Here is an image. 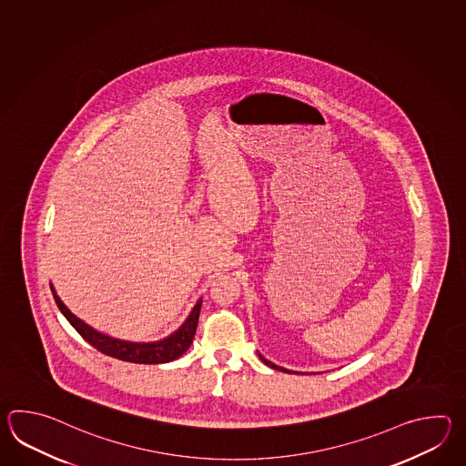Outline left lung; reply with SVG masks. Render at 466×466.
<instances>
[{"instance_id": "1", "label": "left lung", "mask_w": 466, "mask_h": 466, "mask_svg": "<svg viewBox=\"0 0 466 466\" xmlns=\"http://www.w3.org/2000/svg\"><path fill=\"white\" fill-rule=\"evenodd\" d=\"M258 357H259V358H261V360H263V363H265V365H267V367L275 368V370H279V371H285V373H297V375H298V371H291V370H287V368H283V367H278V365H275V363H271V361H269V360H267V358L263 357V355H261V353H258Z\"/></svg>"}]
</instances>
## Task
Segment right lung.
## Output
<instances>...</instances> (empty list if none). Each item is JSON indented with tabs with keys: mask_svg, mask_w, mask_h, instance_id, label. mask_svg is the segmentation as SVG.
I'll list each match as a JSON object with an SVG mask.
<instances>
[{
	"mask_svg": "<svg viewBox=\"0 0 466 466\" xmlns=\"http://www.w3.org/2000/svg\"><path fill=\"white\" fill-rule=\"evenodd\" d=\"M51 291L61 313L71 323V327L78 331L81 337L88 341L91 347L96 348L101 353L108 357L118 358L129 363H143V365H159L168 363L181 357L193 343V338L198 327L199 309H201V298L197 305L189 311L188 318L183 321V325L173 331L169 337L149 341V343H138V341H127L119 338L109 337L101 333L98 329L86 325L83 319L73 315L70 308L66 307L61 298L56 295V289L51 285Z\"/></svg>",
	"mask_w": 466,
	"mask_h": 466,
	"instance_id": "obj_1",
	"label": "right lung"
}]
</instances>
